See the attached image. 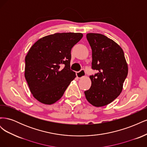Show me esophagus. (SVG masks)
<instances>
[{
  "label": "esophagus",
  "instance_id": "1",
  "mask_svg": "<svg viewBox=\"0 0 147 147\" xmlns=\"http://www.w3.org/2000/svg\"><path fill=\"white\" fill-rule=\"evenodd\" d=\"M76 75H77V78H81L84 77V75H85V70H84V69H82L80 71H79V72H77Z\"/></svg>",
  "mask_w": 147,
  "mask_h": 147
}]
</instances>
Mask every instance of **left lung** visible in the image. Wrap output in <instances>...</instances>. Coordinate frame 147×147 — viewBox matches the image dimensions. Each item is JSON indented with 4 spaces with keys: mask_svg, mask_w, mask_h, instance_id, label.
Masks as SVG:
<instances>
[{
    "mask_svg": "<svg viewBox=\"0 0 147 147\" xmlns=\"http://www.w3.org/2000/svg\"><path fill=\"white\" fill-rule=\"evenodd\" d=\"M86 38L92 50L91 86L84 91L87 100L95 107L107 105L120 94L128 67L122 48L100 34L89 33Z\"/></svg>",
    "mask_w": 147,
    "mask_h": 147,
    "instance_id": "1",
    "label": "left lung"
}]
</instances>
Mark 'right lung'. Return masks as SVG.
Masks as SVG:
<instances>
[{"label":"right lung","mask_w":147,"mask_h":147,"mask_svg":"<svg viewBox=\"0 0 147 147\" xmlns=\"http://www.w3.org/2000/svg\"><path fill=\"white\" fill-rule=\"evenodd\" d=\"M82 33H56L39 39L25 58L24 76L33 96L41 103L54 104L76 77L70 70L71 50Z\"/></svg>","instance_id":"add662e5"}]
</instances>
